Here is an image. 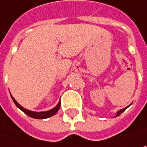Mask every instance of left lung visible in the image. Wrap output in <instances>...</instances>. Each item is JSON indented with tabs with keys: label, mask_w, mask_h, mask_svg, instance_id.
<instances>
[{
	"label": "left lung",
	"mask_w": 147,
	"mask_h": 147,
	"mask_svg": "<svg viewBox=\"0 0 147 147\" xmlns=\"http://www.w3.org/2000/svg\"><path fill=\"white\" fill-rule=\"evenodd\" d=\"M127 108H128V107H127ZM127 108H125V109H120L119 111H118V112H117V114H116V116H115V117H117V116H119V115H120L121 113H123V112H124V111H125V110Z\"/></svg>",
	"instance_id": "obj_1"
}]
</instances>
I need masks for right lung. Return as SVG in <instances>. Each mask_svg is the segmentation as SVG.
<instances>
[{
	"label": "right lung",
	"instance_id": "add662e5",
	"mask_svg": "<svg viewBox=\"0 0 147 147\" xmlns=\"http://www.w3.org/2000/svg\"><path fill=\"white\" fill-rule=\"evenodd\" d=\"M11 97L12 100H13V102H14V103L17 105V107H18V109H20L21 110H22L23 113H26L28 116H29V117H31V118H34V119H47V118H49V117H51V116L55 115V113L58 112V110L60 109V102H58V104H57L54 109H50V110H48V111H45V112H34V111H30V110H28V109H26L22 108L20 104H19L17 101L14 99V98H13L11 95Z\"/></svg>",
	"mask_w": 147,
	"mask_h": 147
}]
</instances>
